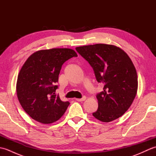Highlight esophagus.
Returning <instances> with one entry per match:
<instances>
[{"label": "esophagus", "mask_w": 156, "mask_h": 156, "mask_svg": "<svg viewBox=\"0 0 156 156\" xmlns=\"http://www.w3.org/2000/svg\"><path fill=\"white\" fill-rule=\"evenodd\" d=\"M86 98H87V97H83L82 98H76V101H78V102H82V101H85Z\"/></svg>", "instance_id": "obj_1"}]
</instances>
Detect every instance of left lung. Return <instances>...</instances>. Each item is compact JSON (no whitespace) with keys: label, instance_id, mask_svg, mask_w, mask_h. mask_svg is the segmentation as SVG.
<instances>
[{"label":"left lung","instance_id":"obj_1","mask_svg":"<svg viewBox=\"0 0 156 156\" xmlns=\"http://www.w3.org/2000/svg\"><path fill=\"white\" fill-rule=\"evenodd\" d=\"M93 68L103 91L97 95L98 107L92 115L102 122H111L123 115L136 96V69L126 53L113 45L98 44L76 48Z\"/></svg>","mask_w":156,"mask_h":156}]
</instances>
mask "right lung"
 Returning a JSON list of instances; mask_svg holds the SVG:
<instances>
[{
  "label": "right lung",
  "mask_w": 156,
  "mask_h": 156,
  "mask_svg": "<svg viewBox=\"0 0 156 156\" xmlns=\"http://www.w3.org/2000/svg\"><path fill=\"white\" fill-rule=\"evenodd\" d=\"M78 55L69 48L43 49L34 53L23 64L16 82V94L24 111L44 124L57 121L69 105L55 92L65 62Z\"/></svg>",
  "instance_id": "right-lung-1"
}]
</instances>
